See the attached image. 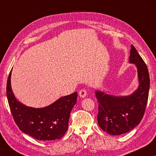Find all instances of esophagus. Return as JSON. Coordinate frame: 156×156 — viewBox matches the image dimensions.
I'll list each match as a JSON object with an SVG mask.
<instances>
[{
  "label": "esophagus",
  "instance_id": "34e87169",
  "mask_svg": "<svg viewBox=\"0 0 156 156\" xmlns=\"http://www.w3.org/2000/svg\"><path fill=\"white\" fill-rule=\"evenodd\" d=\"M87 95V90L85 88H82L80 90V96L81 98H85Z\"/></svg>",
  "mask_w": 156,
  "mask_h": 156
}]
</instances>
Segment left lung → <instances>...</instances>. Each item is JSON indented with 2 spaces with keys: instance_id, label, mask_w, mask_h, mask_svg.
<instances>
[{
  "instance_id": "1",
  "label": "left lung",
  "mask_w": 156,
  "mask_h": 156,
  "mask_svg": "<svg viewBox=\"0 0 156 156\" xmlns=\"http://www.w3.org/2000/svg\"><path fill=\"white\" fill-rule=\"evenodd\" d=\"M130 63L137 68L140 86L129 96L116 97L96 91L98 102V123L100 128L111 135L126 133L140 123L147 107L150 87L149 73L145 62L131 45Z\"/></svg>"
}]
</instances>
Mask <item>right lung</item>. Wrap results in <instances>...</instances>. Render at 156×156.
Instances as JSON below:
<instances>
[{
	"label": "right lung",
	"mask_w": 156,
	"mask_h": 156,
	"mask_svg": "<svg viewBox=\"0 0 156 156\" xmlns=\"http://www.w3.org/2000/svg\"><path fill=\"white\" fill-rule=\"evenodd\" d=\"M11 71L7 81V98L16 126L37 140H59L66 133L70 112L76 103L77 93L62 97L49 106L36 109L18 102L11 88Z\"/></svg>",
	"instance_id": "1"
}]
</instances>
